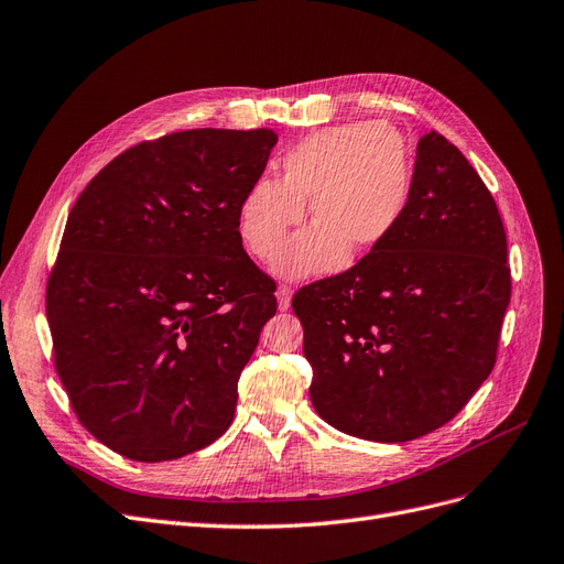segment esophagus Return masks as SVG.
Wrapping results in <instances>:
<instances>
[{"instance_id":"esophagus-1","label":"esophagus","mask_w":564,"mask_h":564,"mask_svg":"<svg viewBox=\"0 0 564 564\" xmlns=\"http://www.w3.org/2000/svg\"><path fill=\"white\" fill-rule=\"evenodd\" d=\"M275 296H278V307L284 313V310H289V305H291V289L286 284H282V286H278Z\"/></svg>"}]
</instances>
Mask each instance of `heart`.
Returning a JSON list of instances; mask_svg holds the SVG:
<instances>
[{
	"mask_svg": "<svg viewBox=\"0 0 564 564\" xmlns=\"http://www.w3.org/2000/svg\"><path fill=\"white\" fill-rule=\"evenodd\" d=\"M411 156L390 123L359 121L310 134L280 159V184L259 180L238 205L245 249L273 261L307 199L318 221L292 241L275 263L289 280L340 270L349 245L368 251L392 236L411 198Z\"/></svg>",
	"mask_w": 564,
	"mask_h": 564,
	"instance_id": "obj_1",
	"label": "heart"
}]
</instances>
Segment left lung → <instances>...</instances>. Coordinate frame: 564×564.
Listing matches in <instances>:
<instances>
[{
    "label": "left lung",
    "mask_w": 564,
    "mask_h": 564,
    "mask_svg": "<svg viewBox=\"0 0 564 564\" xmlns=\"http://www.w3.org/2000/svg\"><path fill=\"white\" fill-rule=\"evenodd\" d=\"M509 301L492 193L455 144L426 132L392 236L291 301L317 415L380 443L438 430L490 376Z\"/></svg>",
    "instance_id": "left-lung-1"
}]
</instances>
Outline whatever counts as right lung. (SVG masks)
<instances>
[{"label": "right lung", "mask_w": 564, "mask_h": 564, "mask_svg": "<svg viewBox=\"0 0 564 564\" xmlns=\"http://www.w3.org/2000/svg\"><path fill=\"white\" fill-rule=\"evenodd\" d=\"M278 134L196 128L142 142L74 203L46 286L55 371L86 430L134 462L217 441L275 286L238 205Z\"/></svg>", "instance_id": "obj_1"}]
</instances>
